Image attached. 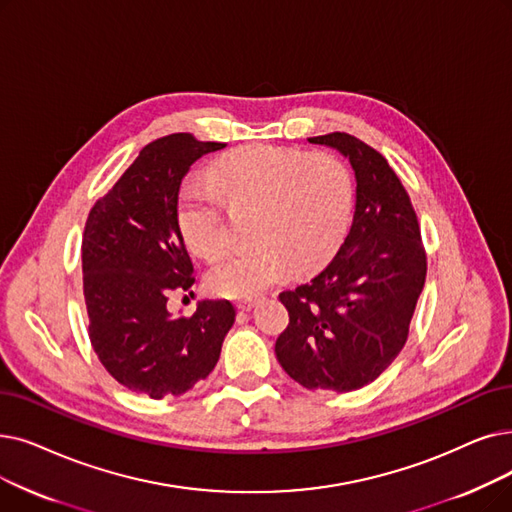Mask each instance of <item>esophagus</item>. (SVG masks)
I'll return each instance as SVG.
<instances>
[{"label": "esophagus", "mask_w": 512, "mask_h": 512, "mask_svg": "<svg viewBox=\"0 0 512 512\" xmlns=\"http://www.w3.org/2000/svg\"><path fill=\"white\" fill-rule=\"evenodd\" d=\"M255 303H257V299H242V301H236V309L238 311H249V309L255 307Z\"/></svg>", "instance_id": "esophagus-1"}]
</instances>
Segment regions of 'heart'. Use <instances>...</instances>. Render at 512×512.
Listing matches in <instances>:
<instances>
[{
  "instance_id": "obj_1",
  "label": "heart",
  "mask_w": 512,
  "mask_h": 512,
  "mask_svg": "<svg viewBox=\"0 0 512 512\" xmlns=\"http://www.w3.org/2000/svg\"><path fill=\"white\" fill-rule=\"evenodd\" d=\"M211 182L232 205H257L251 226L255 244L234 251L209 274L217 295L251 297L293 268L316 270L347 234L353 177L335 154L244 146L213 165ZM214 189L198 182L186 186L177 211L186 242L205 259H217L230 247L224 203Z\"/></svg>"
}]
</instances>
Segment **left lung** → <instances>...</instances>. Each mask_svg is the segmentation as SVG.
<instances>
[{"instance_id": "1", "label": "left lung", "mask_w": 512, "mask_h": 512, "mask_svg": "<svg viewBox=\"0 0 512 512\" xmlns=\"http://www.w3.org/2000/svg\"><path fill=\"white\" fill-rule=\"evenodd\" d=\"M309 142L349 159L355 213L326 268L280 293L288 326L276 358L305 389L345 393L372 383L406 345L427 253L410 196L381 152L341 131Z\"/></svg>"}]
</instances>
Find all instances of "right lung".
Returning a JSON list of instances; mask_svg holds the SVG:
<instances>
[{
  "label": "right lung",
  "mask_w": 512,
  "mask_h": 512,
  "mask_svg": "<svg viewBox=\"0 0 512 512\" xmlns=\"http://www.w3.org/2000/svg\"><path fill=\"white\" fill-rule=\"evenodd\" d=\"M221 142L171 133L144 146L85 221L81 261L90 341L123 387L152 399L182 395L215 368L234 324L230 301H201L186 316L167 309L190 291L194 268L177 219L190 165Z\"/></svg>",
  "instance_id": "add662e5"
}]
</instances>
